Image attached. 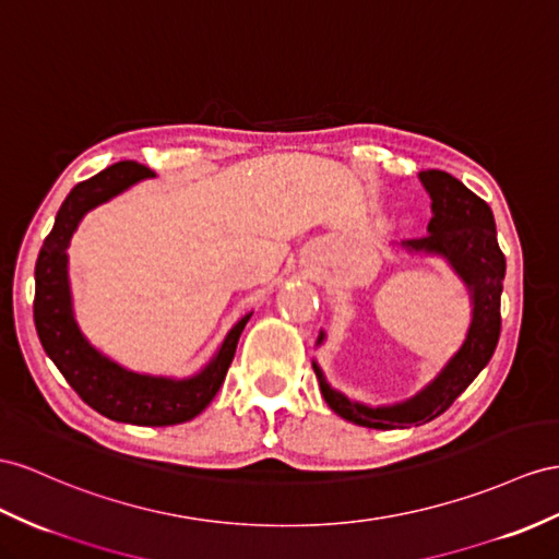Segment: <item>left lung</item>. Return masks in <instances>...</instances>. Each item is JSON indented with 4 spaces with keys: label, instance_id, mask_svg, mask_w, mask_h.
Masks as SVG:
<instances>
[{
    "label": "left lung",
    "instance_id": "obj_1",
    "mask_svg": "<svg viewBox=\"0 0 559 559\" xmlns=\"http://www.w3.org/2000/svg\"><path fill=\"white\" fill-rule=\"evenodd\" d=\"M425 189L432 198V219L427 224V236L418 240H406L411 250L439 252L453 264L457 274L472 290V323L463 347L441 370L435 382L408 399L406 404L392 408H368L349 402L347 396L331 390L321 368L313 364V373L319 378L321 394L340 418L354 425L373 429H394L408 425H423L441 416L467 384L479 376V370L489 364L496 352L500 335V293L506 278V254L498 248L493 212L486 200L472 193L463 181L451 177L449 171L427 169L420 171ZM323 340V333L319 342Z\"/></svg>",
    "mask_w": 559,
    "mask_h": 559
}]
</instances>
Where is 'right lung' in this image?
I'll return each mask as SVG.
<instances>
[{
    "label": "right lung",
    "mask_w": 559,
    "mask_h": 559,
    "mask_svg": "<svg viewBox=\"0 0 559 559\" xmlns=\"http://www.w3.org/2000/svg\"><path fill=\"white\" fill-rule=\"evenodd\" d=\"M146 177H153L148 167L124 160L98 171L96 177L78 183L68 193L37 257L33 313L41 347L84 404L118 423L165 427L195 418L219 392L250 313L231 328L210 366L189 380L130 373V370L108 361L82 337L73 319L68 290L66 248L70 236L84 212L106 203L108 198Z\"/></svg>",
    "instance_id": "right-lung-1"
}]
</instances>
